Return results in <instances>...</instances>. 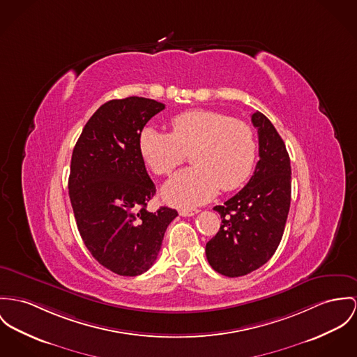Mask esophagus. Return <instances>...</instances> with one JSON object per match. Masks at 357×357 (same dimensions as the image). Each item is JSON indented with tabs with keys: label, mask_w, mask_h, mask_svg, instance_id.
Wrapping results in <instances>:
<instances>
[{
	"label": "esophagus",
	"mask_w": 357,
	"mask_h": 357,
	"mask_svg": "<svg viewBox=\"0 0 357 357\" xmlns=\"http://www.w3.org/2000/svg\"><path fill=\"white\" fill-rule=\"evenodd\" d=\"M198 212H199L198 209H179V215L183 216V218H190V216H194Z\"/></svg>",
	"instance_id": "34e87169"
}]
</instances>
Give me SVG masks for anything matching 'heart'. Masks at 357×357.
<instances>
[{
    "label": "heart",
    "instance_id": "b5f03b06",
    "mask_svg": "<svg viewBox=\"0 0 357 357\" xmlns=\"http://www.w3.org/2000/svg\"><path fill=\"white\" fill-rule=\"evenodd\" d=\"M171 133L145 126L138 137L141 156L156 175H169L192 152V167L175 174L163 188L167 202L194 206L218 190L241 188L252 172L257 142L246 122L212 110L175 115Z\"/></svg>",
    "mask_w": 357,
    "mask_h": 357
}]
</instances>
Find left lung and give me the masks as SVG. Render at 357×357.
Returning a JSON list of instances; mask_svg holds the SVG:
<instances>
[{"label": "left lung", "instance_id": "left-lung-1", "mask_svg": "<svg viewBox=\"0 0 357 357\" xmlns=\"http://www.w3.org/2000/svg\"><path fill=\"white\" fill-rule=\"evenodd\" d=\"M259 160L246 186L213 209L219 232L206 243L209 265L227 277H241L265 265L281 242L291 205V160L273 123L259 111Z\"/></svg>", "mask_w": 357, "mask_h": 357}]
</instances>
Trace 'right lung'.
Here are the masks:
<instances>
[{"label": "right lung", "mask_w": 357, "mask_h": 357, "mask_svg": "<svg viewBox=\"0 0 357 357\" xmlns=\"http://www.w3.org/2000/svg\"><path fill=\"white\" fill-rule=\"evenodd\" d=\"M165 107L138 96L110 100L85 123L72 153L68 188L82 242L116 275L146 272L178 216L167 206L146 211L156 188L138 146L146 122Z\"/></svg>", "instance_id": "1"}]
</instances>
